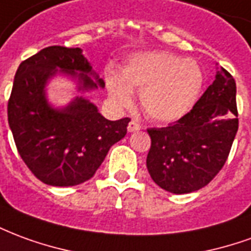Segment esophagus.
<instances>
[{"label": "esophagus", "mask_w": 251, "mask_h": 251, "mask_svg": "<svg viewBox=\"0 0 251 251\" xmlns=\"http://www.w3.org/2000/svg\"><path fill=\"white\" fill-rule=\"evenodd\" d=\"M140 129H141V126L138 125L136 121H130L129 125H127V131L129 133H134V131H138Z\"/></svg>", "instance_id": "esophagus-1"}]
</instances>
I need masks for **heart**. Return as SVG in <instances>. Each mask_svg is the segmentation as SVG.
<instances>
[{"label": "heart", "mask_w": 251, "mask_h": 251, "mask_svg": "<svg viewBox=\"0 0 251 251\" xmlns=\"http://www.w3.org/2000/svg\"><path fill=\"white\" fill-rule=\"evenodd\" d=\"M204 76L199 64L164 51L141 52L130 56L118 75L106 79L110 99L120 107L131 103V91H141L144 113L157 122L184 117L198 102Z\"/></svg>", "instance_id": "heart-1"}]
</instances>
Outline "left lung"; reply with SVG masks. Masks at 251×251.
<instances>
[{"instance_id": "8db88e82", "label": "left lung", "mask_w": 251, "mask_h": 251, "mask_svg": "<svg viewBox=\"0 0 251 251\" xmlns=\"http://www.w3.org/2000/svg\"><path fill=\"white\" fill-rule=\"evenodd\" d=\"M234 77L218 68L215 80L188 114L167 127H152L147 168L152 180L171 194L203 188L226 163L238 130Z\"/></svg>"}]
</instances>
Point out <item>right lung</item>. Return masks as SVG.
Segmentation results:
<instances>
[{"instance_id":"right-lung-1","label":"right lung","mask_w":251,"mask_h":251,"mask_svg":"<svg viewBox=\"0 0 251 251\" xmlns=\"http://www.w3.org/2000/svg\"><path fill=\"white\" fill-rule=\"evenodd\" d=\"M68 76L77 93L103 88L80 48L48 47L21 63L8 103V121L26 167L43 183L71 187L91 179L109 149L126 134L129 118L109 121L82 95L66 106L48 100L47 86Z\"/></svg>"}]
</instances>
